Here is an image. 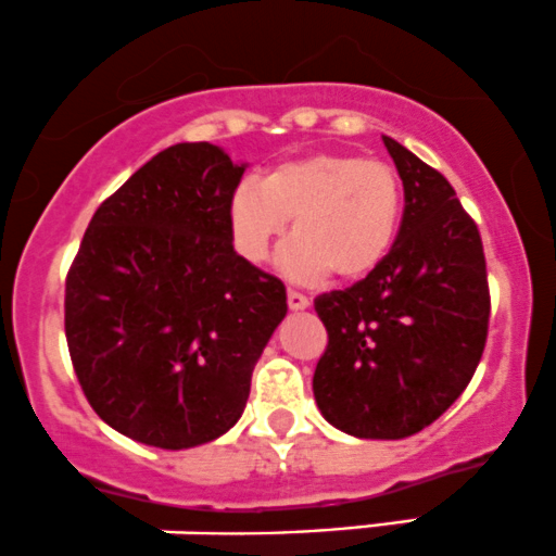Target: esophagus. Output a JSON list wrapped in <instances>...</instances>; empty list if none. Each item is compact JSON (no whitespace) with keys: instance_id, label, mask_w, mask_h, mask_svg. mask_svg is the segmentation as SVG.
<instances>
[{"instance_id":"1","label":"esophagus","mask_w":556,"mask_h":556,"mask_svg":"<svg viewBox=\"0 0 556 556\" xmlns=\"http://www.w3.org/2000/svg\"><path fill=\"white\" fill-rule=\"evenodd\" d=\"M308 303H311L308 295H303V292H298V290H288V306H290L292 311L306 308Z\"/></svg>"}]
</instances>
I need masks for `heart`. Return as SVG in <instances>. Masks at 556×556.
I'll use <instances>...</instances> for the list:
<instances>
[{"instance_id":"1","label":"heart","mask_w":556,"mask_h":556,"mask_svg":"<svg viewBox=\"0 0 556 556\" xmlns=\"http://www.w3.org/2000/svg\"><path fill=\"white\" fill-rule=\"evenodd\" d=\"M401 205V181L390 163L314 152L279 163L261 181L248 179L231 192V242L250 264H264L292 218L295 235L279 250V268L290 279L316 282L329 271L356 279L388 255Z\"/></svg>"}]
</instances>
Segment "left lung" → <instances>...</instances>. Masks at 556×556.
<instances>
[{
    "instance_id": "left-lung-1",
    "label": "left lung",
    "mask_w": 556,
    "mask_h": 556,
    "mask_svg": "<svg viewBox=\"0 0 556 556\" xmlns=\"http://www.w3.org/2000/svg\"><path fill=\"white\" fill-rule=\"evenodd\" d=\"M382 142L404 181V218L367 277L314 301L327 327L314 399L348 435L399 441L435 422L469 386L491 292L478 224L446 176L395 139Z\"/></svg>"
}]
</instances>
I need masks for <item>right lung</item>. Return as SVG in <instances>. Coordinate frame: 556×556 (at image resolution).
<instances>
[{
  "instance_id": "obj_1",
  "label": "right lung",
  "mask_w": 556,
  "mask_h": 556,
  "mask_svg": "<svg viewBox=\"0 0 556 556\" xmlns=\"http://www.w3.org/2000/svg\"><path fill=\"white\" fill-rule=\"evenodd\" d=\"M242 174L211 142L157 152L102 200L65 277L78 386L102 422L148 446L224 435L288 314L282 279L231 245Z\"/></svg>"
}]
</instances>
